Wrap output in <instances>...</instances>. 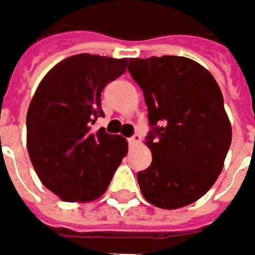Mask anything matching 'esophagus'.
I'll return each mask as SVG.
<instances>
[{"instance_id": "34e87169", "label": "esophagus", "mask_w": 255, "mask_h": 255, "mask_svg": "<svg viewBox=\"0 0 255 255\" xmlns=\"http://www.w3.org/2000/svg\"><path fill=\"white\" fill-rule=\"evenodd\" d=\"M140 140H142V136H140L139 133H136V134H133L132 137H129V144H130V146H134V144L140 143Z\"/></svg>"}]
</instances>
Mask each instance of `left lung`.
<instances>
[{
  "label": "left lung",
  "instance_id": "obj_1",
  "mask_svg": "<svg viewBox=\"0 0 255 255\" xmlns=\"http://www.w3.org/2000/svg\"><path fill=\"white\" fill-rule=\"evenodd\" d=\"M147 105L152 163L137 173L143 197L173 210L203 197L223 170L231 125L213 75L184 56L129 59Z\"/></svg>",
  "mask_w": 255,
  "mask_h": 255
}]
</instances>
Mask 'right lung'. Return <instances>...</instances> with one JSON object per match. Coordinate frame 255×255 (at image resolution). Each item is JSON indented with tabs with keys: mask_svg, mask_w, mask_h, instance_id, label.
<instances>
[{
	"mask_svg": "<svg viewBox=\"0 0 255 255\" xmlns=\"http://www.w3.org/2000/svg\"><path fill=\"white\" fill-rule=\"evenodd\" d=\"M128 59L79 54L45 75L26 113V147L35 171L61 200L85 203L106 191L128 142L101 128V93L125 74Z\"/></svg>",
	"mask_w": 255,
	"mask_h": 255,
	"instance_id": "1",
	"label": "right lung"
}]
</instances>
